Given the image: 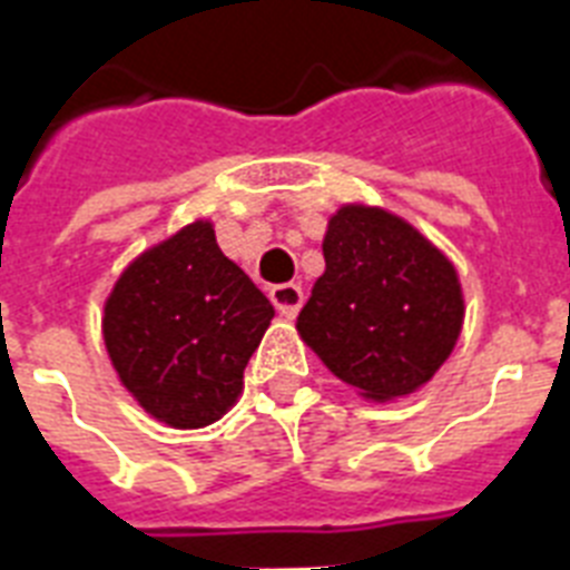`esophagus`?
Instances as JSON below:
<instances>
[{
	"mask_svg": "<svg viewBox=\"0 0 570 570\" xmlns=\"http://www.w3.org/2000/svg\"><path fill=\"white\" fill-rule=\"evenodd\" d=\"M269 298H272V304H275L277 313H281V316H286V318H293L295 313L301 309V304H304V293H301L298 284L272 286Z\"/></svg>",
	"mask_w": 570,
	"mask_h": 570,
	"instance_id": "1",
	"label": "esophagus"
}]
</instances>
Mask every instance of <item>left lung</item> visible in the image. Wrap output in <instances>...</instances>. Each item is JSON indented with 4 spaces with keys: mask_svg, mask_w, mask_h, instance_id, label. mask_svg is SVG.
I'll return each mask as SVG.
<instances>
[{
    "mask_svg": "<svg viewBox=\"0 0 570 570\" xmlns=\"http://www.w3.org/2000/svg\"><path fill=\"white\" fill-rule=\"evenodd\" d=\"M325 275L298 333L340 381L368 401L410 395L460 340V277L436 245L381 207L345 205L327 222Z\"/></svg>",
    "mask_w": 570,
    "mask_h": 570,
    "instance_id": "obj_1",
    "label": "left lung"
}]
</instances>
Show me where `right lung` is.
<instances>
[{
  "label": "right lung",
  "mask_w": 570,
  "mask_h": 570,
  "mask_svg": "<svg viewBox=\"0 0 570 570\" xmlns=\"http://www.w3.org/2000/svg\"><path fill=\"white\" fill-rule=\"evenodd\" d=\"M275 307L193 222L142 252L105 301V345L119 381L169 428H205L243 390Z\"/></svg>",
  "instance_id": "1"
}]
</instances>
